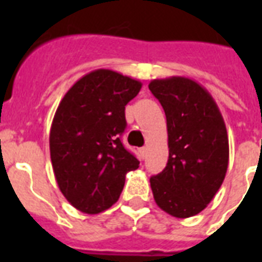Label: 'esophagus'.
<instances>
[{"label": "esophagus", "instance_id": "34e87169", "mask_svg": "<svg viewBox=\"0 0 262 262\" xmlns=\"http://www.w3.org/2000/svg\"><path fill=\"white\" fill-rule=\"evenodd\" d=\"M140 158H141V159H144V158H145V155H147V148L145 147H143V148H140Z\"/></svg>", "mask_w": 262, "mask_h": 262}]
</instances>
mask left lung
<instances>
[{
	"mask_svg": "<svg viewBox=\"0 0 262 262\" xmlns=\"http://www.w3.org/2000/svg\"><path fill=\"white\" fill-rule=\"evenodd\" d=\"M149 90L167 119L168 160L149 182L155 203L185 219L205 209L228 167V136L219 107L203 85L189 77L156 79Z\"/></svg>",
	"mask_w": 262,
	"mask_h": 262,
	"instance_id": "1",
	"label": "left lung"
}]
</instances>
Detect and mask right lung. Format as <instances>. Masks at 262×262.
<instances>
[{
    "instance_id": "1",
    "label": "right lung",
    "mask_w": 262,
    "mask_h": 262,
    "mask_svg": "<svg viewBox=\"0 0 262 262\" xmlns=\"http://www.w3.org/2000/svg\"><path fill=\"white\" fill-rule=\"evenodd\" d=\"M143 87L139 80L96 69L77 80L59 102L50 129V158L65 199L84 213L118 201L129 171L140 162L119 140L125 106Z\"/></svg>"
}]
</instances>
